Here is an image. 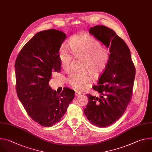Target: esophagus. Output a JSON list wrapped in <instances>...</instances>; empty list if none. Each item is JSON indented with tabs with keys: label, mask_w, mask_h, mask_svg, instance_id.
<instances>
[{
	"label": "esophagus",
	"mask_w": 152,
	"mask_h": 152,
	"mask_svg": "<svg viewBox=\"0 0 152 152\" xmlns=\"http://www.w3.org/2000/svg\"><path fill=\"white\" fill-rule=\"evenodd\" d=\"M81 94V92H75V96H79Z\"/></svg>",
	"instance_id": "1"
}]
</instances>
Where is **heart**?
I'll return each mask as SVG.
<instances>
[{
	"label": "heart",
	"instance_id": "obj_1",
	"mask_svg": "<svg viewBox=\"0 0 152 152\" xmlns=\"http://www.w3.org/2000/svg\"><path fill=\"white\" fill-rule=\"evenodd\" d=\"M69 45L75 56L84 58L82 70L84 71L69 74L67 81L75 90H82L92 81V78L87 72L95 77H98L107 66L110 54L107 50L103 48L99 41L88 35L74 37ZM58 56L62 68L65 71H69L72 59L70 51L62 45L59 49Z\"/></svg>",
	"mask_w": 152,
	"mask_h": 152
}]
</instances>
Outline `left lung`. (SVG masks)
Instances as JSON below:
<instances>
[{
	"label": "left lung",
	"instance_id": "1",
	"mask_svg": "<svg viewBox=\"0 0 152 152\" xmlns=\"http://www.w3.org/2000/svg\"><path fill=\"white\" fill-rule=\"evenodd\" d=\"M89 32L110 48V57L98 85L92 87L100 97L86 94L88 102L84 112L92 125L105 128L122 117L130 103L135 68L128 46L113 30L102 25L95 26Z\"/></svg>",
	"mask_w": 152,
	"mask_h": 152
}]
</instances>
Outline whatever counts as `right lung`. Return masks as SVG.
<instances>
[{
    "label": "right lung",
    "mask_w": 152,
    "mask_h": 152,
    "mask_svg": "<svg viewBox=\"0 0 152 152\" xmlns=\"http://www.w3.org/2000/svg\"><path fill=\"white\" fill-rule=\"evenodd\" d=\"M66 38L55 29L38 32L24 45L15 60L18 99L30 118L44 127L58 122L75 97L74 90L65 87L59 94L48 85L53 73L61 71L58 54Z\"/></svg>",
    "instance_id": "right-lung-1"
}]
</instances>
